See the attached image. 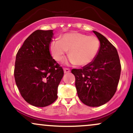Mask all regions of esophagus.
<instances>
[{
    "mask_svg": "<svg viewBox=\"0 0 133 133\" xmlns=\"http://www.w3.org/2000/svg\"><path fill=\"white\" fill-rule=\"evenodd\" d=\"M64 73H69L70 72L71 70L69 68H64Z\"/></svg>",
    "mask_w": 133,
    "mask_h": 133,
    "instance_id": "34e87169",
    "label": "esophagus"
}]
</instances>
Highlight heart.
Returning <instances> with one entry per match:
<instances>
[{"instance_id":"heart-1","label":"heart","mask_w":133,"mask_h":133,"mask_svg":"<svg viewBox=\"0 0 133 133\" xmlns=\"http://www.w3.org/2000/svg\"><path fill=\"white\" fill-rule=\"evenodd\" d=\"M69 49L68 62L79 65L89 64L95 59L100 49V41L94 36L73 32L65 34L61 41L52 40L50 52L56 61H60Z\"/></svg>"}]
</instances>
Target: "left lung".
Instances as JSON below:
<instances>
[{"mask_svg": "<svg viewBox=\"0 0 133 133\" xmlns=\"http://www.w3.org/2000/svg\"><path fill=\"white\" fill-rule=\"evenodd\" d=\"M100 41L95 59L82 69H72L79 98L84 104L97 107L104 104L114 95L120 78L119 57L116 47L104 36L93 31Z\"/></svg>", "mask_w": 133, "mask_h": 133, "instance_id": "1", "label": "left lung"}]
</instances>
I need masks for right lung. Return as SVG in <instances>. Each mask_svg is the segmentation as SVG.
I'll return each mask as SVG.
<instances>
[{"mask_svg":"<svg viewBox=\"0 0 133 133\" xmlns=\"http://www.w3.org/2000/svg\"><path fill=\"white\" fill-rule=\"evenodd\" d=\"M53 30H37L24 41L16 55L14 77L24 100L36 107L51 104L57 98L63 69L52 59L49 45Z\"/></svg>","mask_w":133,"mask_h":133,"instance_id":"right-lung-1","label":"right lung"}]
</instances>
